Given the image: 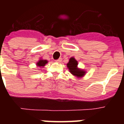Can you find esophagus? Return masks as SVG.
Listing matches in <instances>:
<instances>
[{
	"instance_id": "1",
	"label": "esophagus",
	"mask_w": 124,
	"mask_h": 124,
	"mask_svg": "<svg viewBox=\"0 0 124 124\" xmlns=\"http://www.w3.org/2000/svg\"><path fill=\"white\" fill-rule=\"evenodd\" d=\"M61 61H62V59L61 58H60L58 59V60H56V63H61Z\"/></svg>"
}]
</instances>
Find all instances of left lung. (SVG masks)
Masks as SVG:
<instances>
[{
	"label": "left lung",
	"mask_w": 124,
	"mask_h": 124,
	"mask_svg": "<svg viewBox=\"0 0 124 124\" xmlns=\"http://www.w3.org/2000/svg\"><path fill=\"white\" fill-rule=\"evenodd\" d=\"M67 68L69 70L70 73L73 75L74 77L80 79L84 77L86 74V71L83 69L79 68L78 67V62L74 57L70 58L69 60V62L67 63Z\"/></svg>",
	"instance_id": "1"
}]
</instances>
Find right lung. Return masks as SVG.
<instances>
[{
    "mask_svg": "<svg viewBox=\"0 0 124 124\" xmlns=\"http://www.w3.org/2000/svg\"><path fill=\"white\" fill-rule=\"evenodd\" d=\"M48 63V61H47L46 60H43L42 58H40V60H38V61H37V66L39 68H43L46 65V64Z\"/></svg>",
    "mask_w": 124,
    "mask_h": 124,
    "instance_id": "obj_1",
    "label": "right lung"
}]
</instances>
